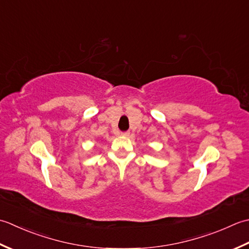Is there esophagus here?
I'll return each mask as SVG.
<instances>
[{"label":"esophagus","instance_id":"34e87169","mask_svg":"<svg viewBox=\"0 0 249 249\" xmlns=\"http://www.w3.org/2000/svg\"><path fill=\"white\" fill-rule=\"evenodd\" d=\"M121 135H123V136H124V138H126V136H129L130 135V132L129 131H125V132H121V133H120Z\"/></svg>","mask_w":249,"mask_h":249}]
</instances>
